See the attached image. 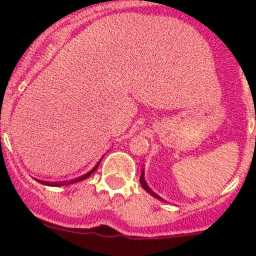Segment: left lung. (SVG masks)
<instances>
[{"label": "left lung", "instance_id": "obj_1", "mask_svg": "<svg viewBox=\"0 0 256 256\" xmlns=\"http://www.w3.org/2000/svg\"><path fill=\"white\" fill-rule=\"evenodd\" d=\"M140 183H141V186H142V188H144V190H146L147 193H150V194H151L152 197H154V198H156V200H161V202H162V200H164V198H162V197H160L158 194H156V193H154V190H152L151 188L148 187V184H147V182H146V180H144V170H142V174H141V177H140Z\"/></svg>", "mask_w": 256, "mask_h": 256}]
</instances>
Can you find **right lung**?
<instances>
[{
    "mask_svg": "<svg viewBox=\"0 0 256 256\" xmlns=\"http://www.w3.org/2000/svg\"><path fill=\"white\" fill-rule=\"evenodd\" d=\"M100 162H102V160H100L99 162H98L96 164H95L94 167H92V170H90L89 172H88V174H82V177H79V178H76V180H70V182H47V180H38V182L40 183H42V184H46V186H52V187H54V186H56V187H60V186H66V184H73V183H76V182H80V180H86L88 177L90 176V174H94L95 171H96V168L98 167H99V164H100Z\"/></svg>",
    "mask_w": 256,
    "mask_h": 256,
    "instance_id": "right-lung-1",
    "label": "right lung"
}]
</instances>
